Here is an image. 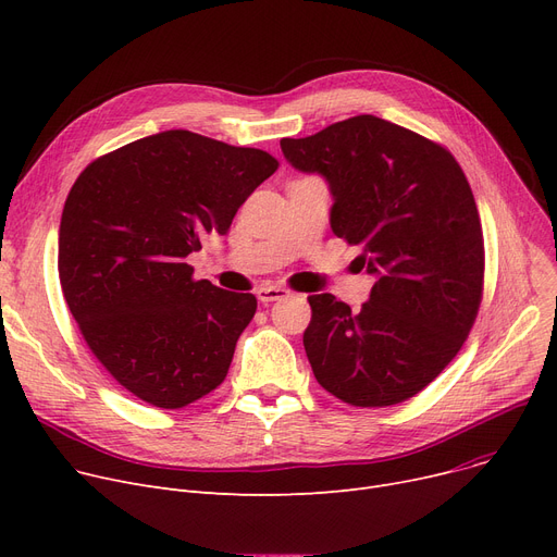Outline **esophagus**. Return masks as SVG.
Instances as JSON below:
<instances>
[{
  "label": "esophagus",
  "mask_w": 557,
  "mask_h": 557,
  "mask_svg": "<svg viewBox=\"0 0 557 557\" xmlns=\"http://www.w3.org/2000/svg\"><path fill=\"white\" fill-rule=\"evenodd\" d=\"M288 294H290V290L284 288V286H261V288L257 290V300H259L261 305H271V302H275V300H284Z\"/></svg>",
  "instance_id": "1"
}]
</instances>
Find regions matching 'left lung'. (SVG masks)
<instances>
[{"mask_svg":"<svg viewBox=\"0 0 557 557\" xmlns=\"http://www.w3.org/2000/svg\"><path fill=\"white\" fill-rule=\"evenodd\" d=\"M334 196L332 230L376 275L352 311L309 296L305 352L327 393L361 408L416 397L458 355L483 298V227L470 183L443 144L374 114L280 141Z\"/></svg>","mask_w":557,"mask_h":557,"instance_id":"obj_1","label":"left lung"}]
</instances>
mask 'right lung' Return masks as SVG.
I'll use <instances>...</instances> for the list:
<instances>
[{"mask_svg":"<svg viewBox=\"0 0 557 557\" xmlns=\"http://www.w3.org/2000/svg\"><path fill=\"white\" fill-rule=\"evenodd\" d=\"M277 166L261 149L164 131L97 158L72 185L63 296L92 355L141 401L175 411L223 384L257 298L194 280L187 255L227 234Z\"/></svg>","mask_w":557,"mask_h":557,"instance_id":"right-lung-1","label":"right lung"}]
</instances>
